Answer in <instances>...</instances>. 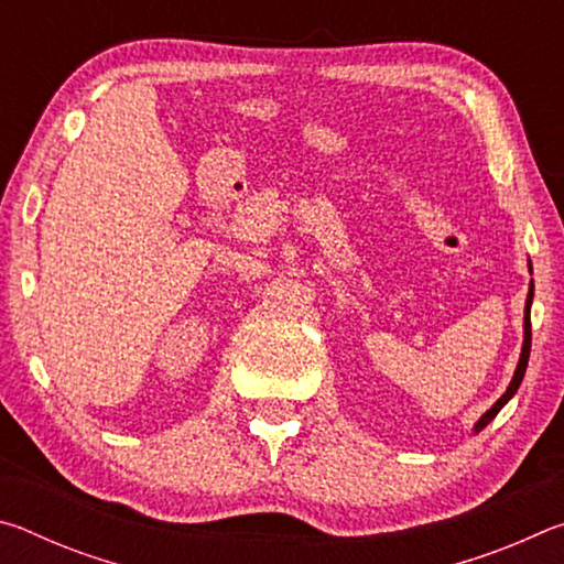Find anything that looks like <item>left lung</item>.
Instances as JSON below:
<instances>
[{
  "label": "left lung",
  "mask_w": 564,
  "mask_h": 564,
  "mask_svg": "<svg viewBox=\"0 0 564 564\" xmlns=\"http://www.w3.org/2000/svg\"><path fill=\"white\" fill-rule=\"evenodd\" d=\"M530 305H532V283H530V293H528V303H524V343H522V356H520V362H518V370H514V376H512V380H510V386H508V390H505V395L498 400V403H495L488 413H485L480 420H477V425H475V433H480L485 425L490 423V420L500 413L502 410V405L508 403V400L518 393V388H520V383H522V376H524V370H528V360H530V343H532V323H530Z\"/></svg>",
  "instance_id": "obj_1"
}]
</instances>
